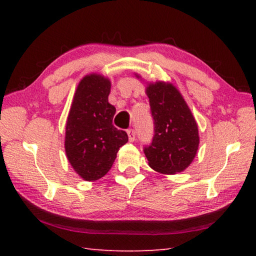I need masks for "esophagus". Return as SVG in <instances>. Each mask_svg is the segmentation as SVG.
<instances>
[{
    "label": "esophagus",
    "mask_w": 256,
    "mask_h": 256,
    "mask_svg": "<svg viewBox=\"0 0 256 256\" xmlns=\"http://www.w3.org/2000/svg\"><path fill=\"white\" fill-rule=\"evenodd\" d=\"M128 140L131 142L136 140V131H134V130H132V128L128 130Z\"/></svg>",
    "instance_id": "esophagus-1"
}]
</instances>
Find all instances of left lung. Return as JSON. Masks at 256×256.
I'll list each match as a JSON object with an SVG mask.
<instances>
[{
    "label": "left lung",
    "mask_w": 256,
    "mask_h": 256,
    "mask_svg": "<svg viewBox=\"0 0 256 256\" xmlns=\"http://www.w3.org/2000/svg\"><path fill=\"white\" fill-rule=\"evenodd\" d=\"M146 94L154 120L152 142L144 148L149 166L164 175L183 172L196 158L200 144L196 120L172 82H149Z\"/></svg>",
    "instance_id": "obj_1"
}]
</instances>
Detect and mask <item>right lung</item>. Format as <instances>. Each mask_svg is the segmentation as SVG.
<instances>
[{
  "label": "right lung",
  "mask_w": 256,
  "mask_h": 256,
  "mask_svg": "<svg viewBox=\"0 0 256 256\" xmlns=\"http://www.w3.org/2000/svg\"><path fill=\"white\" fill-rule=\"evenodd\" d=\"M110 86V80L99 73L84 76L68 115L66 154L73 170L86 182L105 176L120 146L128 141L126 132L112 125L116 108L108 102Z\"/></svg>",
  "instance_id": "right-lung-1"
}]
</instances>
